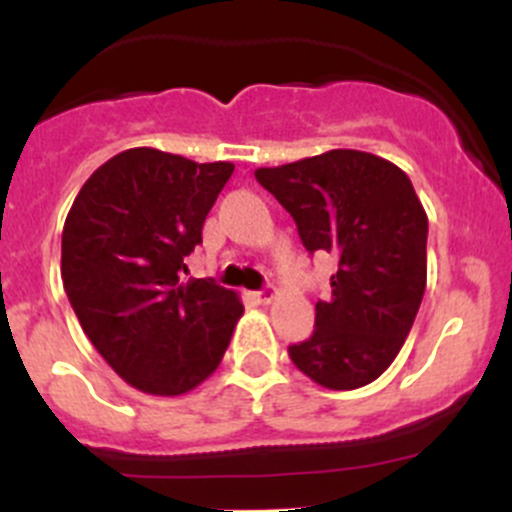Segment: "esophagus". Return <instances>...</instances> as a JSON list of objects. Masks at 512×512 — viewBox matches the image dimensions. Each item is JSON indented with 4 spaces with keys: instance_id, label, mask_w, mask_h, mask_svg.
<instances>
[{
    "instance_id": "esophagus-1",
    "label": "esophagus",
    "mask_w": 512,
    "mask_h": 512,
    "mask_svg": "<svg viewBox=\"0 0 512 512\" xmlns=\"http://www.w3.org/2000/svg\"><path fill=\"white\" fill-rule=\"evenodd\" d=\"M252 299L257 304H270L275 299V289H257V292H252Z\"/></svg>"
}]
</instances>
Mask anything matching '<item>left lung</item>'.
Masks as SVG:
<instances>
[{"instance_id":"8db88e82","label":"left lung","mask_w":512,"mask_h":512,"mask_svg":"<svg viewBox=\"0 0 512 512\" xmlns=\"http://www.w3.org/2000/svg\"><path fill=\"white\" fill-rule=\"evenodd\" d=\"M257 183L292 215L309 255H337L332 297L289 359L324 389L379 379L411 332L426 289L428 218L409 175L364 151L257 168Z\"/></svg>"}]
</instances>
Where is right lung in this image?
I'll list each match as a JSON object with an SVG mask.
<instances>
[{"instance_id": "right-lung-1", "label": "right lung", "mask_w": 512, "mask_h": 512, "mask_svg": "<svg viewBox=\"0 0 512 512\" xmlns=\"http://www.w3.org/2000/svg\"><path fill=\"white\" fill-rule=\"evenodd\" d=\"M235 165L131 148L94 170L61 235V280L98 354L146 394L180 396L220 366L242 302L180 282Z\"/></svg>"}]
</instances>
